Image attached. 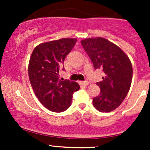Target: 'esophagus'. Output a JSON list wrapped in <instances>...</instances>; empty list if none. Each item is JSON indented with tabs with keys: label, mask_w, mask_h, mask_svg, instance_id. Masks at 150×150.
I'll use <instances>...</instances> for the list:
<instances>
[{
	"label": "esophagus",
	"mask_w": 150,
	"mask_h": 150,
	"mask_svg": "<svg viewBox=\"0 0 150 150\" xmlns=\"http://www.w3.org/2000/svg\"><path fill=\"white\" fill-rule=\"evenodd\" d=\"M79 83L81 86H87L89 84V83L88 81H80Z\"/></svg>",
	"instance_id": "obj_1"
}]
</instances>
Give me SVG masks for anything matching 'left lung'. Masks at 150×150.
<instances>
[{
  "mask_svg": "<svg viewBox=\"0 0 150 150\" xmlns=\"http://www.w3.org/2000/svg\"><path fill=\"white\" fill-rule=\"evenodd\" d=\"M94 69L105 74L99 96L93 99L95 108L101 112L113 111L121 104L129 91L133 77L132 64L123 51L104 38H91L81 41Z\"/></svg>",
  "mask_w": 150,
  "mask_h": 150,
  "instance_id": "8db88e82",
  "label": "left lung"
}]
</instances>
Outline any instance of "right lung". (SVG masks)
<instances>
[{
    "mask_svg": "<svg viewBox=\"0 0 150 150\" xmlns=\"http://www.w3.org/2000/svg\"><path fill=\"white\" fill-rule=\"evenodd\" d=\"M76 41V38H62L40 43L30 57L28 75L32 88L40 103L54 112L69 108L72 94L80 88L76 82L59 79V68Z\"/></svg>",
    "mask_w": 150,
    "mask_h": 150,
    "instance_id": "right-lung-1",
    "label": "right lung"
}]
</instances>
